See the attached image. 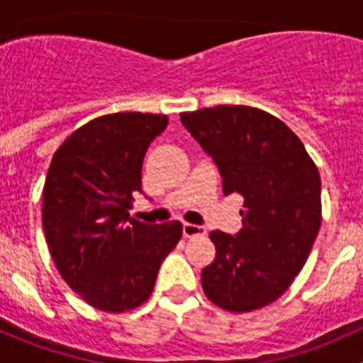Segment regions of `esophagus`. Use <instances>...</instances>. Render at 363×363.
<instances>
[{
    "label": "esophagus",
    "mask_w": 363,
    "mask_h": 363,
    "mask_svg": "<svg viewBox=\"0 0 363 363\" xmlns=\"http://www.w3.org/2000/svg\"><path fill=\"white\" fill-rule=\"evenodd\" d=\"M182 235H184L186 239L196 235H205V226L193 225V223H184V225H182Z\"/></svg>",
    "instance_id": "esophagus-1"
}]
</instances>
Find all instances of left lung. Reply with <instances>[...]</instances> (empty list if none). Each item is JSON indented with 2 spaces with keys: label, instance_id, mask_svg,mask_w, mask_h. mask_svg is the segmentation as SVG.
<instances>
[{
  "label": "left lung",
  "instance_id": "1",
  "mask_svg": "<svg viewBox=\"0 0 363 363\" xmlns=\"http://www.w3.org/2000/svg\"><path fill=\"white\" fill-rule=\"evenodd\" d=\"M218 167L223 193L244 196V228L211 233L216 259L202 270L211 302L232 313L272 303L302 270L321 225V179L294 131L270 113L219 105L181 113Z\"/></svg>",
  "mask_w": 363,
  "mask_h": 363
}]
</instances>
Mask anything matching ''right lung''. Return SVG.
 <instances>
[{"instance_id": "right-lung-1", "label": "right lung", "mask_w": 363, "mask_h": 363, "mask_svg": "<svg viewBox=\"0 0 363 363\" xmlns=\"http://www.w3.org/2000/svg\"><path fill=\"white\" fill-rule=\"evenodd\" d=\"M167 116L117 112L63 142L43 186V232L57 270L89 306L123 313L144 303L161 262L182 237L179 221L130 219L142 161Z\"/></svg>"}]
</instances>
